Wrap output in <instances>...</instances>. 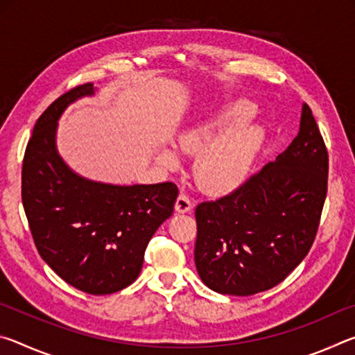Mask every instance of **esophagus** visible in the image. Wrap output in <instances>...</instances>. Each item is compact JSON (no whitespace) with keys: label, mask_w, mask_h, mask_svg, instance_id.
<instances>
[{"label":"esophagus","mask_w":355,"mask_h":355,"mask_svg":"<svg viewBox=\"0 0 355 355\" xmlns=\"http://www.w3.org/2000/svg\"><path fill=\"white\" fill-rule=\"evenodd\" d=\"M175 209L178 213H188L192 209V200L189 199L188 194H184V192H182L177 197V202H175Z\"/></svg>","instance_id":"obj_1"}]
</instances>
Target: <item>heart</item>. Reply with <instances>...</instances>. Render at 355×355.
Returning <instances> with one entry per match:
<instances>
[{
    "mask_svg": "<svg viewBox=\"0 0 355 355\" xmlns=\"http://www.w3.org/2000/svg\"><path fill=\"white\" fill-rule=\"evenodd\" d=\"M254 117L255 106L250 101L235 100L192 123L178 136L183 152H199L192 172L203 191L225 194L243 183L263 139L260 130L250 125ZM159 161L173 167L177 155L166 148Z\"/></svg>",
    "mask_w": 355,
    "mask_h": 355,
    "instance_id": "1",
    "label": "heart"
}]
</instances>
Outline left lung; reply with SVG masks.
Segmentation results:
<instances>
[{
    "mask_svg": "<svg viewBox=\"0 0 355 355\" xmlns=\"http://www.w3.org/2000/svg\"><path fill=\"white\" fill-rule=\"evenodd\" d=\"M329 155L309 105L275 161L196 208V268L213 291L250 296L279 285L310 252L327 194Z\"/></svg>",
    "mask_w": 355,
    "mask_h": 355,
    "instance_id": "8db88e82",
    "label": "left lung"
}]
</instances>
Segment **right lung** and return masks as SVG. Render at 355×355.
Here are the masks:
<instances>
[{
	"label": "right lung",
	"mask_w": 355,
	"mask_h": 355,
	"mask_svg": "<svg viewBox=\"0 0 355 355\" xmlns=\"http://www.w3.org/2000/svg\"><path fill=\"white\" fill-rule=\"evenodd\" d=\"M80 84L46 107L23 156L21 202L40 257L69 285L111 294L137 279L147 244L175 207V183L114 186L71 172L56 152L58 119L92 95Z\"/></svg>",
	"instance_id": "obj_1"
}]
</instances>
